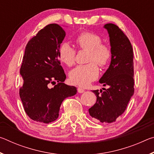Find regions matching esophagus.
<instances>
[{"mask_svg": "<svg viewBox=\"0 0 154 154\" xmlns=\"http://www.w3.org/2000/svg\"><path fill=\"white\" fill-rule=\"evenodd\" d=\"M77 92H79V93H83V92H85V90H83V88H77Z\"/></svg>", "mask_w": 154, "mask_h": 154, "instance_id": "esophagus-1", "label": "esophagus"}]
</instances>
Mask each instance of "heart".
Masks as SVG:
<instances>
[{
  "label": "heart",
  "mask_w": 154,
  "mask_h": 154,
  "mask_svg": "<svg viewBox=\"0 0 154 154\" xmlns=\"http://www.w3.org/2000/svg\"><path fill=\"white\" fill-rule=\"evenodd\" d=\"M76 43L81 49L89 51L88 62L89 64L79 65L69 72V80L75 85L85 87L97 79L99 68L109 63L111 51L107 45L102 44V39L94 33L84 32L76 38ZM75 49L68 42L62 43L59 48L58 56L60 61L67 66H72L75 60ZM92 61V63H90Z\"/></svg>",
  "instance_id": "heart-1"
}]
</instances>
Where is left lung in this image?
I'll list each match as a JSON object with an SVG mask.
<instances>
[{
    "label": "left lung",
    "instance_id": "8db88e82",
    "mask_svg": "<svg viewBox=\"0 0 154 154\" xmlns=\"http://www.w3.org/2000/svg\"><path fill=\"white\" fill-rule=\"evenodd\" d=\"M103 27L109 34L111 59L99 83L109 88L103 92L92 91L97 98L88 111L96 120L111 123L125 111L134 94L133 49L128 38L118 26L109 23Z\"/></svg>",
    "mask_w": 154,
    "mask_h": 154
}]
</instances>
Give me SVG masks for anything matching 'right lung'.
Here are the masks:
<instances>
[{"instance_id":"right-lung-1","label":"right lung","mask_w":154,"mask_h":154,"mask_svg":"<svg viewBox=\"0 0 154 154\" xmlns=\"http://www.w3.org/2000/svg\"><path fill=\"white\" fill-rule=\"evenodd\" d=\"M66 36L60 26L49 24L28 41L20 75L24 80L20 96L25 112L32 120L49 124L58 118L65 98L77 88L65 84L66 75L60 62L58 50ZM58 83L51 88L50 82Z\"/></svg>"}]
</instances>
